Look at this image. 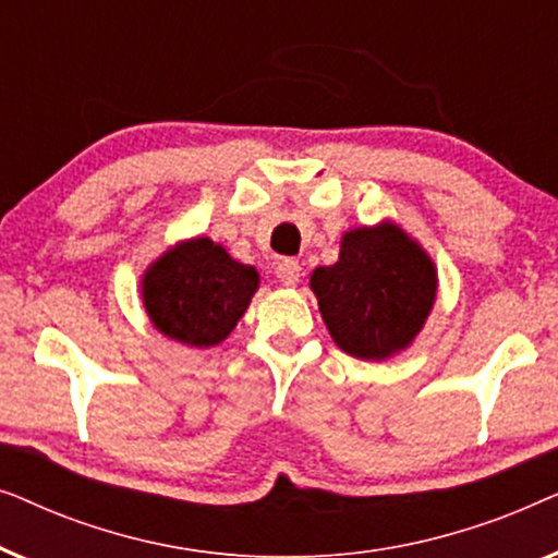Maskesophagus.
<instances>
[{"instance_id": "obj_1", "label": "esophagus", "mask_w": 558, "mask_h": 558, "mask_svg": "<svg viewBox=\"0 0 558 558\" xmlns=\"http://www.w3.org/2000/svg\"><path fill=\"white\" fill-rule=\"evenodd\" d=\"M277 279L281 281L284 287H294L296 281L302 279V266L300 262H294V258H281V262L277 264Z\"/></svg>"}]
</instances>
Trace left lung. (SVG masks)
Masks as SVG:
<instances>
[{
	"mask_svg": "<svg viewBox=\"0 0 558 558\" xmlns=\"http://www.w3.org/2000/svg\"><path fill=\"white\" fill-rule=\"evenodd\" d=\"M332 340L363 361L399 353L422 330L437 296L432 258L393 223L342 235L340 258L310 279Z\"/></svg>",
	"mask_w": 558,
	"mask_h": 558,
	"instance_id": "obj_1",
	"label": "left lung"
}]
</instances>
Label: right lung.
<instances>
[{
    "label": "right lung",
    "instance_id": "1",
    "mask_svg": "<svg viewBox=\"0 0 558 558\" xmlns=\"http://www.w3.org/2000/svg\"><path fill=\"white\" fill-rule=\"evenodd\" d=\"M258 287L243 266L210 239L180 243L149 266L142 281L147 315L167 338L195 348L223 342Z\"/></svg>",
    "mask_w": 558,
    "mask_h": 558
}]
</instances>
